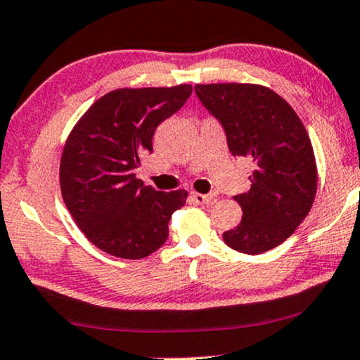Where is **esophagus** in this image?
<instances>
[{
    "label": "esophagus",
    "mask_w": 360,
    "mask_h": 360,
    "mask_svg": "<svg viewBox=\"0 0 360 360\" xmlns=\"http://www.w3.org/2000/svg\"><path fill=\"white\" fill-rule=\"evenodd\" d=\"M191 198L195 204H212L215 195L214 194H199V193H191Z\"/></svg>",
    "instance_id": "esophagus-1"
}]
</instances>
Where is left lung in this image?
<instances>
[{
	"mask_svg": "<svg viewBox=\"0 0 360 360\" xmlns=\"http://www.w3.org/2000/svg\"><path fill=\"white\" fill-rule=\"evenodd\" d=\"M233 156L252 161L250 191L233 195L243 217L224 232L230 248L258 255L283 243L309 214L318 172L308 131L288 102L255 84L195 85Z\"/></svg>",
	"mask_w": 360,
	"mask_h": 360,
	"instance_id": "1",
	"label": "left lung"
}]
</instances>
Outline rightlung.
<instances>
[{
    "label": "right lung",
    "mask_w": 360,
    "mask_h": 360,
    "mask_svg": "<svg viewBox=\"0 0 360 360\" xmlns=\"http://www.w3.org/2000/svg\"><path fill=\"white\" fill-rule=\"evenodd\" d=\"M176 87L118 89L77 122L60 160V191L85 237L113 257L138 260L166 242L171 215L186 204L183 189L162 193L136 179L153 135L191 97Z\"/></svg>",
    "instance_id": "right-lung-1"
}]
</instances>
